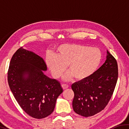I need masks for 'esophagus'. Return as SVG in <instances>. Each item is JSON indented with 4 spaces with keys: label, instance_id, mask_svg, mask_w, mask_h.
Returning <instances> with one entry per match:
<instances>
[{
    "label": "esophagus",
    "instance_id": "1",
    "mask_svg": "<svg viewBox=\"0 0 129 129\" xmlns=\"http://www.w3.org/2000/svg\"><path fill=\"white\" fill-rule=\"evenodd\" d=\"M61 86H62V89H64V90H65V89H66L67 88H68V87H69V86L67 85H66V84H62Z\"/></svg>",
    "mask_w": 129,
    "mask_h": 129
}]
</instances>
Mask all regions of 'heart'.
Instances as JSON below:
<instances>
[{
  "mask_svg": "<svg viewBox=\"0 0 129 129\" xmlns=\"http://www.w3.org/2000/svg\"><path fill=\"white\" fill-rule=\"evenodd\" d=\"M56 56L49 54L45 62L52 76L60 77L68 67L69 72L64 76L65 81L73 77L83 81L91 77L99 68L102 60L101 51L97 48L80 44H62L57 47Z\"/></svg>",
  "mask_w": 129,
  "mask_h": 129,
  "instance_id": "obj_1",
  "label": "heart"
}]
</instances>
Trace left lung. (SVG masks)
<instances>
[{
    "instance_id": "8db88e82",
    "label": "left lung",
    "mask_w": 129,
    "mask_h": 129,
    "mask_svg": "<svg viewBox=\"0 0 129 129\" xmlns=\"http://www.w3.org/2000/svg\"><path fill=\"white\" fill-rule=\"evenodd\" d=\"M118 75L117 61L107 51L105 62L91 77L72 85L75 93L72 106L75 113L88 117L103 110L112 97Z\"/></svg>"
}]
</instances>
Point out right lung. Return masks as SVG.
<instances>
[{
    "instance_id": "obj_1",
    "label": "right lung",
    "mask_w": 129,
    "mask_h": 129,
    "mask_svg": "<svg viewBox=\"0 0 129 129\" xmlns=\"http://www.w3.org/2000/svg\"><path fill=\"white\" fill-rule=\"evenodd\" d=\"M47 67L43 58L21 47L13 55L8 71V82L23 110L36 119L53 112L56 100L63 91L60 83L44 73Z\"/></svg>"
}]
</instances>
